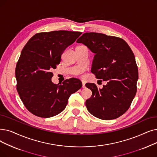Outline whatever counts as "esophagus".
<instances>
[{
	"label": "esophagus",
	"mask_w": 157,
	"mask_h": 157,
	"mask_svg": "<svg viewBox=\"0 0 157 157\" xmlns=\"http://www.w3.org/2000/svg\"><path fill=\"white\" fill-rule=\"evenodd\" d=\"M82 87L83 88H85V81H82Z\"/></svg>",
	"instance_id": "esophagus-1"
}]
</instances>
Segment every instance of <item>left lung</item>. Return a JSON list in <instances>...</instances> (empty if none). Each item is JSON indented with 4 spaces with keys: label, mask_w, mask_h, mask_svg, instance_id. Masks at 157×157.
Returning a JSON list of instances; mask_svg holds the SVG:
<instances>
[{
    "label": "left lung",
    "mask_w": 157,
    "mask_h": 157,
    "mask_svg": "<svg viewBox=\"0 0 157 157\" xmlns=\"http://www.w3.org/2000/svg\"><path fill=\"white\" fill-rule=\"evenodd\" d=\"M77 42L95 53L91 72L107 81L101 89L94 83L85 85L92 92L86 101L88 111L103 120L118 118L128 110L137 92L138 67L133 51L123 39L102 33H85Z\"/></svg>",
    "instance_id": "1"
}]
</instances>
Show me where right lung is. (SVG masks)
Here are the masks:
<instances>
[{
    "label": "right lung",
    "mask_w": 157,
    "mask_h": 157,
    "mask_svg": "<svg viewBox=\"0 0 157 157\" xmlns=\"http://www.w3.org/2000/svg\"><path fill=\"white\" fill-rule=\"evenodd\" d=\"M82 34L69 31L36 33L23 48L16 65L17 90L25 108L36 116L47 118L65 108L70 95L82 86L72 78L54 84L52 69L61 62L67 47Z\"/></svg>",
    "instance_id": "right-lung-1"
}]
</instances>
